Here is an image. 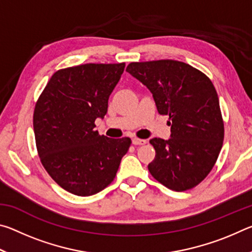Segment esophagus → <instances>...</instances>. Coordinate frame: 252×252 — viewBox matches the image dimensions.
<instances>
[{"label":"esophagus","instance_id":"esophagus-1","mask_svg":"<svg viewBox=\"0 0 252 252\" xmlns=\"http://www.w3.org/2000/svg\"><path fill=\"white\" fill-rule=\"evenodd\" d=\"M146 142H147L146 140H142V139H136V138L132 139V143H133L134 146H142V144H144Z\"/></svg>","mask_w":252,"mask_h":252}]
</instances>
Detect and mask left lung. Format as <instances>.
Segmentation results:
<instances>
[{"label":"left lung","mask_w":252,"mask_h":252,"mask_svg":"<svg viewBox=\"0 0 252 252\" xmlns=\"http://www.w3.org/2000/svg\"><path fill=\"white\" fill-rule=\"evenodd\" d=\"M126 72L150 90L158 112L169 116V140L153 138L156 158L148 169L174 191L198 186L215 165L224 127L219 97L201 71L174 60L132 62Z\"/></svg>","instance_id":"left-lung-1"}]
</instances>
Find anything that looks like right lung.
I'll return each instance as SVG.
<instances>
[{
    "instance_id": "right-lung-1",
    "label": "right lung",
    "mask_w": 252,
    "mask_h": 252,
    "mask_svg": "<svg viewBox=\"0 0 252 252\" xmlns=\"http://www.w3.org/2000/svg\"><path fill=\"white\" fill-rule=\"evenodd\" d=\"M125 63L66 67L51 76L35 104L33 127L42 164L58 185L80 197L100 192L114 180L131 139L94 130L108 112L109 96Z\"/></svg>"
}]
</instances>
